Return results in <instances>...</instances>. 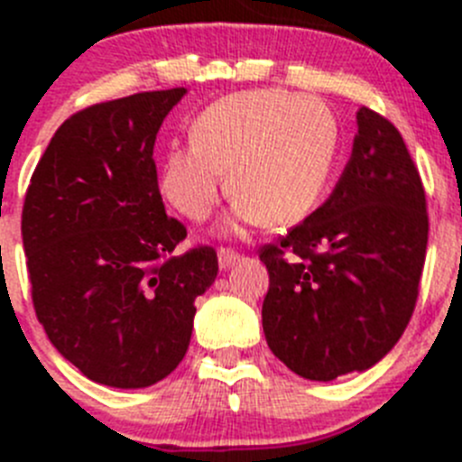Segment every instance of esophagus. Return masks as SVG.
<instances>
[{"label":"esophagus","mask_w":462,"mask_h":462,"mask_svg":"<svg viewBox=\"0 0 462 462\" xmlns=\"http://www.w3.org/2000/svg\"><path fill=\"white\" fill-rule=\"evenodd\" d=\"M238 259H240V254L236 250H231V247H219V250H217L219 268H228L231 263H236Z\"/></svg>","instance_id":"34e87169"}]
</instances>
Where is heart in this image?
<instances>
[{"instance_id": "heart-1", "label": "heart", "mask_w": 462, "mask_h": 462, "mask_svg": "<svg viewBox=\"0 0 462 462\" xmlns=\"http://www.w3.org/2000/svg\"><path fill=\"white\" fill-rule=\"evenodd\" d=\"M336 116L317 97L284 89L228 94L191 125V141L166 152L159 189L191 222H203L228 187L236 222L291 224L324 194L337 157Z\"/></svg>"}]
</instances>
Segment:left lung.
I'll return each mask as SVG.
<instances>
[{"instance_id": "left-lung-1", "label": "left lung", "mask_w": 462, "mask_h": 462, "mask_svg": "<svg viewBox=\"0 0 462 462\" xmlns=\"http://www.w3.org/2000/svg\"><path fill=\"white\" fill-rule=\"evenodd\" d=\"M333 194L263 245V333L289 370L330 382L393 349L414 312L428 247L421 175L389 120L363 106Z\"/></svg>"}]
</instances>
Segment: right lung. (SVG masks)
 Here are the masks:
<instances>
[{
    "mask_svg": "<svg viewBox=\"0 0 462 462\" xmlns=\"http://www.w3.org/2000/svg\"><path fill=\"white\" fill-rule=\"evenodd\" d=\"M185 88L141 92L73 113L32 173L23 247L48 340L92 382L145 389L189 346L201 296L217 277L210 245L175 254L152 150Z\"/></svg>",
    "mask_w": 462,
    "mask_h": 462,
    "instance_id": "add662e5",
    "label": "right lung"
}]
</instances>
